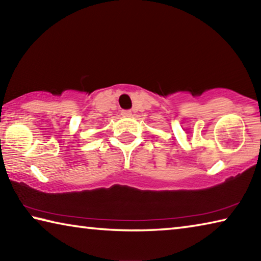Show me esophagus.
I'll list each match as a JSON object with an SVG mask.
<instances>
[{"instance_id":"34e87169","label":"esophagus","mask_w":261,"mask_h":261,"mask_svg":"<svg viewBox=\"0 0 261 261\" xmlns=\"http://www.w3.org/2000/svg\"><path fill=\"white\" fill-rule=\"evenodd\" d=\"M121 114L123 115V116H131V110H122Z\"/></svg>"}]
</instances>
